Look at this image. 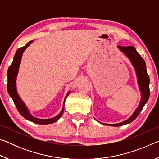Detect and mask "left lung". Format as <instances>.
<instances>
[{
    "label": "left lung",
    "instance_id": "1",
    "mask_svg": "<svg viewBox=\"0 0 159 159\" xmlns=\"http://www.w3.org/2000/svg\"><path fill=\"white\" fill-rule=\"evenodd\" d=\"M118 48L120 50V52H123L126 57L128 58V60H130V63L133 66L134 71H135L136 74L139 89V91H140L141 99L140 102H139L138 107H137V109L134 110L133 114H132L127 120H123V122L118 123H115V124H107V123H101L102 124H105L107 125L110 126H122L133 122V120L138 116L139 114L140 113L142 109H143L145 104L147 102L150 94L149 77V75L147 74L146 64H145L144 59L141 57L140 55H139L138 52H137L135 48L133 46H118ZM97 121H98V120H97Z\"/></svg>",
    "mask_w": 159,
    "mask_h": 159
}]
</instances>
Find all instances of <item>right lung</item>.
Listing matches in <instances>:
<instances>
[{"mask_svg":"<svg viewBox=\"0 0 159 159\" xmlns=\"http://www.w3.org/2000/svg\"><path fill=\"white\" fill-rule=\"evenodd\" d=\"M34 41H29L25 46L21 47L17 50L15 55L13 58V61L11 65L10 66L7 70V92H8L10 98L12 99L13 102L15 104L16 107L18 110V111L20 112V114L22 116L26 118V120H29L35 123H38V124H41V125H45V124H50V123H53L58 120L62 116L64 111V103H65L66 99L71 91H69L65 96V98L64 99V103L62 106V109L60 111V114L56 116L55 117L48 118V119H42V118H38L34 117V116H32L30 113V111L28 109L27 106L26 105L25 102H23L22 99H21L20 96L17 93V77L19 73V69H20V66L21 64V57H22L23 53L25 52V50L27 48L29 45L32 43V42Z\"/></svg>","mask_w":159,"mask_h":159,"instance_id":"add662e5","label":"right lung"}]
</instances>
